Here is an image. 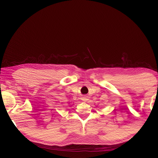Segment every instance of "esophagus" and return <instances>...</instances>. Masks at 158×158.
<instances>
[{
	"instance_id": "obj_1",
	"label": "esophagus",
	"mask_w": 158,
	"mask_h": 158,
	"mask_svg": "<svg viewBox=\"0 0 158 158\" xmlns=\"http://www.w3.org/2000/svg\"><path fill=\"white\" fill-rule=\"evenodd\" d=\"M87 96H82V98H81V100H83V101H84V102H85V101H87Z\"/></svg>"
}]
</instances>
